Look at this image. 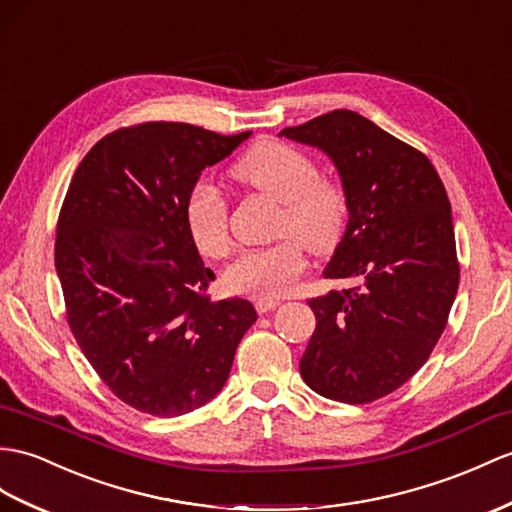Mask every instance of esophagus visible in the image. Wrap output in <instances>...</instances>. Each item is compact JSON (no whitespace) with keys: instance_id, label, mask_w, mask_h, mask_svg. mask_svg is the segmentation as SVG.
<instances>
[{"instance_id":"obj_1","label":"esophagus","mask_w":512,"mask_h":512,"mask_svg":"<svg viewBox=\"0 0 512 512\" xmlns=\"http://www.w3.org/2000/svg\"><path fill=\"white\" fill-rule=\"evenodd\" d=\"M254 306L258 310V315H267V313H271V310H276L280 306V299H276V297H260V299H256Z\"/></svg>"}]
</instances>
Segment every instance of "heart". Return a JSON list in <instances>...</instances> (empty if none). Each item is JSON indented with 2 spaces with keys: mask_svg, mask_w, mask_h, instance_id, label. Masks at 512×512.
Segmentation results:
<instances>
[{
  "mask_svg": "<svg viewBox=\"0 0 512 512\" xmlns=\"http://www.w3.org/2000/svg\"><path fill=\"white\" fill-rule=\"evenodd\" d=\"M234 176L280 202L278 243L247 249L226 269V286L249 297H280L306 269V247L317 256L341 243L350 199L343 186L319 176L315 160L276 139L258 141L234 165ZM184 221L195 247L208 258L228 256L232 239L228 202L219 184L199 178L184 202Z\"/></svg>",
  "mask_w": 512,
  "mask_h": 512,
  "instance_id": "obj_1",
  "label": "heart"
}]
</instances>
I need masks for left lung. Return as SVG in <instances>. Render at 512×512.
<instances>
[{"instance_id": "obj_1", "label": "left lung", "mask_w": 512, "mask_h": 512, "mask_svg": "<svg viewBox=\"0 0 512 512\" xmlns=\"http://www.w3.org/2000/svg\"><path fill=\"white\" fill-rule=\"evenodd\" d=\"M280 134L323 149L350 199L323 276L352 286L308 302L317 328L299 371L328 400L376 402L415 376L447 326L460 280L450 199L426 154L358 112Z\"/></svg>"}]
</instances>
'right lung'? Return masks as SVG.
I'll use <instances>...</instances> for the list:
<instances>
[{
	"label": "right lung",
	"instance_id": "1",
	"mask_svg": "<svg viewBox=\"0 0 512 512\" xmlns=\"http://www.w3.org/2000/svg\"><path fill=\"white\" fill-rule=\"evenodd\" d=\"M252 132L145 121L97 141L62 202L54 263L82 354L123 404L154 417L204 406L256 321L247 299L213 302L215 280L184 221L199 173Z\"/></svg>",
	"mask_w": 512,
	"mask_h": 512
}]
</instances>
